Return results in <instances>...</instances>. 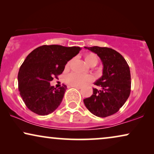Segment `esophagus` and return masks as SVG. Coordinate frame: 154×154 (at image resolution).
Here are the masks:
<instances>
[{
	"instance_id": "34e87169",
	"label": "esophagus",
	"mask_w": 154,
	"mask_h": 154,
	"mask_svg": "<svg viewBox=\"0 0 154 154\" xmlns=\"http://www.w3.org/2000/svg\"><path fill=\"white\" fill-rule=\"evenodd\" d=\"M71 88H76V89H81V86H73V85H71Z\"/></svg>"
}]
</instances>
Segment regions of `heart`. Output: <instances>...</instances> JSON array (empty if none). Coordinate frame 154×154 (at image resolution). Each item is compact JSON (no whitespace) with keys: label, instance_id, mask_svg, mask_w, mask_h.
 <instances>
[{"label":"heart","instance_id":"heart-1","mask_svg":"<svg viewBox=\"0 0 154 154\" xmlns=\"http://www.w3.org/2000/svg\"><path fill=\"white\" fill-rule=\"evenodd\" d=\"M85 61L89 66L95 65L98 62V58L94 54L90 53L85 56ZM71 61L67 62L66 64V69H68L70 66ZM65 81L68 84L73 86H82L85 84L89 83L92 81V77L90 75H82L77 73H71L69 74L65 79Z\"/></svg>","mask_w":154,"mask_h":154}]
</instances>
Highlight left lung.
Instances as JSON below:
<instances>
[{
    "mask_svg": "<svg viewBox=\"0 0 154 154\" xmlns=\"http://www.w3.org/2000/svg\"><path fill=\"white\" fill-rule=\"evenodd\" d=\"M84 48L99 56L103 64V73L94 83L100 89L93 88V94L84 99L83 102L96 116H109L118 112L129 97L131 89L130 67L123 57L111 48Z\"/></svg>",
    "mask_w": 154,
    "mask_h": 154,
    "instance_id": "8db88e82",
    "label": "left lung"
}]
</instances>
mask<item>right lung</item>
I'll return each instance as SVG.
<instances>
[{
  "mask_svg": "<svg viewBox=\"0 0 154 154\" xmlns=\"http://www.w3.org/2000/svg\"><path fill=\"white\" fill-rule=\"evenodd\" d=\"M81 50L75 46L45 45L35 48L26 57L18 73V88L29 110L38 115L45 116L57 109L66 85L57 89L50 83L54 77L57 79L66 63Z\"/></svg>",
  "mask_w": 154,
  "mask_h": 154,
  "instance_id": "obj_1",
  "label": "right lung"
}]
</instances>
